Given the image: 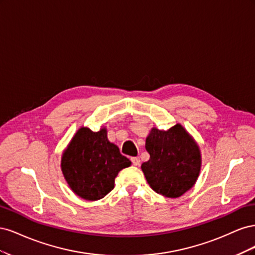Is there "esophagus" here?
I'll return each mask as SVG.
<instances>
[{
  "label": "esophagus",
  "instance_id": "34e87169",
  "mask_svg": "<svg viewBox=\"0 0 255 255\" xmlns=\"http://www.w3.org/2000/svg\"><path fill=\"white\" fill-rule=\"evenodd\" d=\"M130 161L134 166H139L140 165V159L139 157H130Z\"/></svg>",
  "mask_w": 255,
  "mask_h": 255
}]
</instances>
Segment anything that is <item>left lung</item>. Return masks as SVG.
<instances>
[{
  "label": "left lung",
  "mask_w": 255,
  "mask_h": 255,
  "mask_svg": "<svg viewBox=\"0 0 255 255\" xmlns=\"http://www.w3.org/2000/svg\"><path fill=\"white\" fill-rule=\"evenodd\" d=\"M150 159L141 165L150 187L167 198H177L189 190L201 168V155L194 139L181 125L168 130L155 128L145 139Z\"/></svg>",
  "instance_id": "1"
}]
</instances>
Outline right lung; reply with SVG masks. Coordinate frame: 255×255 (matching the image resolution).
Wrapping results in <instances>:
<instances>
[{
  "label": "right lung",
  "instance_id": "obj_1",
  "mask_svg": "<svg viewBox=\"0 0 255 255\" xmlns=\"http://www.w3.org/2000/svg\"><path fill=\"white\" fill-rule=\"evenodd\" d=\"M106 129L92 132L81 128L61 158V170L70 188L79 197L96 201L114 189L115 177L130 166L116 144L107 139Z\"/></svg>",
  "mask_w": 255,
  "mask_h": 255
}]
</instances>
